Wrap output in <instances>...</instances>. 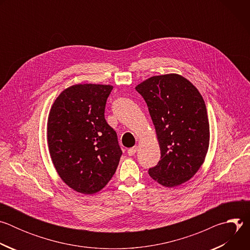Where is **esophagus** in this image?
Returning a JSON list of instances; mask_svg holds the SVG:
<instances>
[{
  "label": "esophagus",
  "mask_w": 250,
  "mask_h": 250,
  "mask_svg": "<svg viewBox=\"0 0 250 250\" xmlns=\"http://www.w3.org/2000/svg\"><path fill=\"white\" fill-rule=\"evenodd\" d=\"M136 150H137V146H133V147L127 149V154H128L129 156H132V155L136 152Z\"/></svg>",
  "instance_id": "1"
}]
</instances>
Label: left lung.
I'll use <instances>...</instances> for the list:
<instances>
[{
  "label": "left lung",
  "mask_w": 250,
  "mask_h": 250,
  "mask_svg": "<svg viewBox=\"0 0 250 250\" xmlns=\"http://www.w3.org/2000/svg\"><path fill=\"white\" fill-rule=\"evenodd\" d=\"M135 90L147 104L159 142L161 159L148 170L162 186H179L197 173L209 144V125L198 89L178 74L153 76Z\"/></svg>",
  "instance_id": "left-lung-1"
}]
</instances>
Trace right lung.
I'll return each mask as SVG.
<instances>
[{
  "label": "right lung",
  "mask_w": 250,
  "mask_h": 250,
  "mask_svg": "<svg viewBox=\"0 0 250 250\" xmlns=\"http://www.w3.org/2000/svg\"><path fill=\"white\" fill-rule=\"evenodd\" d=\"M111 85L78 84L54 101L47 121V145L62 181L92 195L114 176L121 156L117 132L104 119Z\"/></svg>",
  "instance_id": "add662e5"
}]
</instances>
